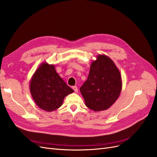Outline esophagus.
<instances>
[{
  "label": "esophagus",
  "instance_id": "obj_1",
  "mask_svg": "<svg viewBox=\"0 0 157 157\" xmlns=\"http://www.w3.org/2000/svg\"><path fill=\"white\" fill-rule=\"evenodd\" d=\"M73 90H74L75 92H78V88H77V87L76 86H73Z\"/></svg>",
  "mask_w": 157,
  "mask_h": 157
}]
</instances>
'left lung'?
Instances as JSON below:
<instances>
[{"label":"left lung","instance_id":"obj_1","mask_svg":"<svg viewBox=\"0 0 157 157\" xmlns=\"http://www.w3.org/2000/svg\"><path fill=\"white\" fill-rule=\"evenodd\" d=\"M122 86L121 75L115 63L106 55L99 54L90 65L88 77L80 91L87 107L101 111L116 101Z\"/></svg>","mask_w":157,"mask_h":157}]
</instances>
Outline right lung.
Here are the masks:
<instances>
[{
	"label": "right lung",
	"instance_id": "right-lung-1",
	"mask_svg": "<svg viewBox=\"0 0 157 157\" xmlns=\"http://www.w3.org/2000/svg\"><path fill=\"white\" fill-rule=\"evenodd\" d=\"M33 100L42 110L51 112L62 105L63 99L74 91L56 72L54 65L42 63L30 80Z\"/></svg>",
	"mask_w": 157,
	"mask_h": 157
}]
</instances>
